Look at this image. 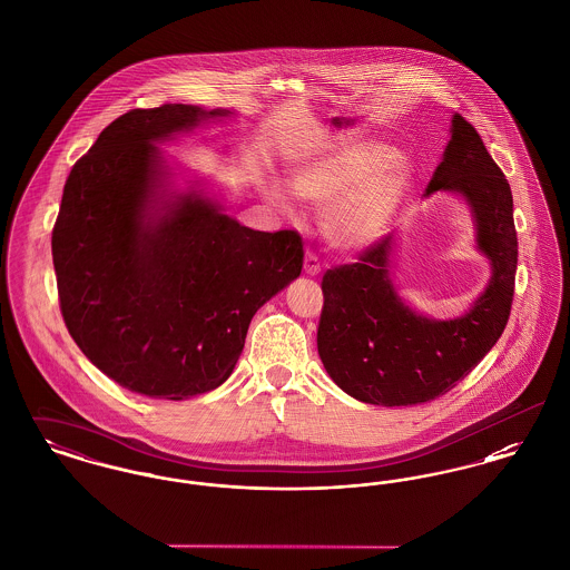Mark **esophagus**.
<instances>
[{
    "label": "esophagus",
    "instance_id": "obj_1",
    "mask_svg": "<svg viewBox=\"0 0 570 570\" xmlns=\"http://www.w3.org/2000/svg\"><path fill=\"white\" fill-rule=\"evenodd\" d=\"M303 272L307 275H318L321 273V261H318V254L307 249L305 252V261H303Z\"/></svg>",
    "mask_w": 570,
    "mask_h": 570
}]
</instances>
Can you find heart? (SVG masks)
I'll use <instances>...</instances> for the list:
<instances>
[{
	"instance_id": "heart-1",
	"label": "heart",
	"mask_w": 570,
	"mask_h": 570,
	"mask_svg": "<svg viewBox=\"0 0 570 570\" xmlns=\"http://www.w3.org/2000/svg\"><path fill=\"white\" fill-rule=\"evenodd\" d=\"M293 190L323 212L326 242L340 249H361L384 235L397 214L407 188V168L386 145L348 138L331 145L321 156L297 164ZM267 198L288 209L286 190L265 184Z\"/></svg>"
}]
</instances>
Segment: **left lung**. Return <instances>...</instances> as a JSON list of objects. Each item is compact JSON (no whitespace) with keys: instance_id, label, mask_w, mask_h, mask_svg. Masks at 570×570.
<instances>
[{"instance_id":"8db88e82","label":"left lung","mask_w":570,"mask_h":570,"mask_svg":"<svg viewBox=\"0 0 570 570\" xmlns=\"http://www.w3.org/2000/svg\"><path fill=\"white\" fill-rule=\"evenodd\" d=\"M460 191L476 219L479 249L493 265L488 288L455 321H430L400 301L389 279L393 235L367 245L356 263L323 275L318 354L354 400L414 406L449 393L500 340L515 295L517 230L511 186L483 138L461 115L425 194Z\"/></svg>"}]
</instances>
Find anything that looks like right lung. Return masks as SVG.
Listing matches in <instances>:
<instances>
[{
    "mask_svg": "<svg viewBox=\"0 0 570 570\" xmlns=\"http://www.w3.org/2000/svg\"><path fill=\"white\" fill-rule=\"evenodd\" d=\"M226 110L132 109L72 166L55 219L59 309L119 386L186 400L230 376L252 316L303 267L297 230L261 233L190 194L156 207L154 140Z\"/></svg>",
    "mask_w": 570,
    "mask_h": 570,
    "instance_id": "right-lung-1",
    "label": "right lung"
}]
</instances>
